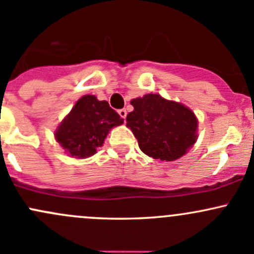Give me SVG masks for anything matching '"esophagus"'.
<instances>
[{
    "mask_svg": "<svg viewBox=\"0 0 254 254\" xmlns=\"http://www.w3.org/2000/svg\"><path fill=\"white\" fill-rule=\"evenodd\" d=\"M119 115H120V116L122 117V119L126 120V116H127V111H126V109H121V110H119Z\"/></svg>",
    "mask_w": 254,
    "mask_h": 254,
    "instance_id": "esophagus-1",
    "label": "esophagus"
}]
</instances>
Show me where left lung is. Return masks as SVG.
<instances>
[{"mask_svg":"<svg viewBox=\"0 0 254 254\" xmlns=\"http://www.w3.org/2000/svg\"><path fill=\"white\" fill-rule=\"evenodd\" d=\"M127 127L137 138L140 150L161 161H174L187 153L197 140L198 121L194 112L159 94L133 99Z\"/></svg>","mask_w":254,"mask_h":254,"instance_id":"8db88e82","label":"left lung"}]
</instances>
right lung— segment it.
Masks as SVG:
<instances>
[{"label": "right lung", "mask_w": 254, "mask_h": 254, "mask_svg": "<svg viewBox=\"0 0 254 254\" xmlns=\"http://www.w3.org/2000/svg\"><path fill=\"white\" fill-rule=\"evenodd\" d=\"M124 124V119L108 101L94 95H84L75 103L55 132L57 142L73 158H88L104 144L112 127Z\"/></svg>", "instance_id": "1"}]
</instances>
